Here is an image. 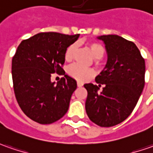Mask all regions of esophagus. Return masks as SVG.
I'll return each mask as SVG.
<instances>
[{
	"label": "esophagus",
	"instance_id": "obj_1",
	"mask_svg": "<svg viewBox=\"0 0 153 153\" xmlns=\"http://www.w3.org/2000/svg\"><path fill=\"white\" fill-rule=\"evenodd\" d=\"M77 86H78V87H82V86H83V84L80 83V82H77Z\"/></svg>",
	"mask_w": 153,
	"mask_h": 153
}]
</instances>
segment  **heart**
<instances>
[{"instance_id": "obj_1", "label": "heart", "mask_w": 153, "mask_h": 153, "mask_svg": "<svg viewBox=\"0 0 153 153\" xmlns=\"http://www.w3.org/2000/svg\"><path fill=\"white\" fill-rule=\"evenodd\" d=\"M87 47H88L89 50L90 51V53L93 55V57L94 59H96L94 61L96 63H99L98 59H101L104 55V53H105L102 45L100 44L99 42H90L87 44ZM76 50L77 43H72L71 45H69L65 51L64 59L67 62L73 61V59H74V55H75ZM67 72H68L69 76L75 79L76 80L81 81V82L88 80L94 74V71L93 68H84V67H81L78 64H74L72 66H70L68 68Z\"/></svg>"}]
</instances>
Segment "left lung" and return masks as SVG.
Instances as JSON below:
<instances>
[{"label":"left lung","mask_w":153,"mask_h":153,"mask_svg":"<svg viewBox=\"0 0 153 153\" xmlns=\"http://www.w3.org/2000/svg\"><path fill=\"white\" fill-rule=\"evenodd\" d=\"M105 44L108 60L95 78L98 85L85 84V110L90 120L101 127L124 121L133 111L145 85V60L132 42L117 35L98 37ZM101 84V92L98 90Z\"/></svg>","instance_id":"8db88e82"}]
</instances>
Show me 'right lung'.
<instances>
[{
  "label": "right lung",
  "instance_id": "obj_1",
  "mask_svg": "<svg viewBox=\"0 0 153 153\" xmlns=\"http://www.w3.org/2000/svg\"><path fill=\"white\" fill-rule=\"evenodd\" d=\"M79 36L40 33L17 47L11 63L13 89L20 108L31 120L51 124L68 111L77 83L65 74L64 53ZM55 72L65 75L57 85L51 82Z\"/></svg>",
  "mask_w": 153,
  "mask_h": 153
}]
</instances>
